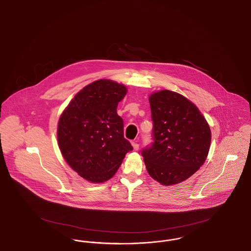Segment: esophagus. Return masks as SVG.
Returning a JSON list of instances; mask_svg holds the SVG:
<instances>
[{"mask_svg":"<svg viewBox=\"0 0 251 251\" xmlns=\"http://www.w3.org/2000/svg\"><path fill=\"white\" fill-rule=\"evenodd\" d=\"M131 145H132L134 151H138V149H139V145L138 144L136 143V142H131Z\"/></svg>","mask_w":251,"mask_h":251,"instance_id":"1","label":"esophagus"}]
</instances>
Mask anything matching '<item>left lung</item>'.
Wrapping results in <instances>:
<instances>
[{
  "label": "left lung",
  "mask_w": 251,
  "mask_h": 251,
  "mask_svg": "<svg viewBox=\"0 0 251 251\" xmlns=\"http://www.w3.org/2000/svg\"><path fill=\"white\" fill-rule=\"evenodd\" d=\"M152 142L142 150L151 178L164 185L183 181L207 158L211 130L198 107L179 93L162 90L150 97Z\"/></svg>",
  "instance_id": "8db88e82"
}]
</instances>
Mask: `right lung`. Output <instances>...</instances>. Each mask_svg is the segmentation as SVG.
Returning <instances> with one entry per match:
<instances>
[{"mask_svg":"<svg viewBox=\"0 0 251 251\" xmlns=\"http://www.w3.org/2000/svg\"><path fill=\"white\" fill-rule=\"evenodd\" d=\"M123 84L99 80L73 98L60 117L57 139L62 155L74 171L92 182L112 178L132 151L117 113L126 95Z\"/></svg>","mask_w":251,"mask_h":251,"instance_id":"right-lung-1","label":"right lung"}]
</instances>
